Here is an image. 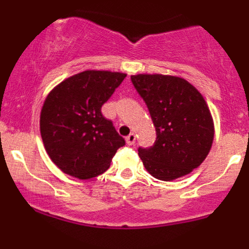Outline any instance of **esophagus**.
Segmentation results:
<instances>
[{
    "mask_svg": "<svg viewBox=\"0 0 249 249\" xmlns=\"http://www.w3.org/2000/svg\"><path fill=\"white\" fill-rule=\"evenodd\" d=\"M125 141H126V144L127 145H133L134 142H136V134L130 133L126 137V138H125Z\"/></svg>",
    "mask_w": 249,
    "mask_h": 249,
    "instance_id": "esophagus-1",
    "label": "esophagus"
}]
</instances>
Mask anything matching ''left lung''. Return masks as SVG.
Returning <instances> with one entry per match:
<instances>
[{"label":"left lung","instance_id":"left-lung-1","mask_svg":"<svg viewBox=\"0 0 249 249\" xmlns=\"http://www.w3.org/2000/svg\"><path fill=\"white\" fill-rule=\"evenodd\" d=\"M146 103L157 139L153 146L138 148L151 176L171 181L200 166L212 147L214 124L201 93L184 78L167 75L131 76Z\"/></svg>","mask_w":249,"mask_h":249}]
</instances>
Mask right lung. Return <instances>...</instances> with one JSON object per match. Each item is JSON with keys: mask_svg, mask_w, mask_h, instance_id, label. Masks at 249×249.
Returning <instances> with one entry per match:
<instances>
[{"mask_svg": "<svg viewBox=\"0 0 249 249\" xmlns=\"http://www.w3.org/2000/svg\"><path fill=\"white\" fill-rule=\"evenodd\" d=\"M126 73L87 70L59 83L45 98L39 127L45 151L63 172L85 180L104 173L125 141L102 107Z\"/></svg>", "mask_w": 249, "mask_h": 249, "instance_id": "1", "label": "right lung"}]
</instances>
